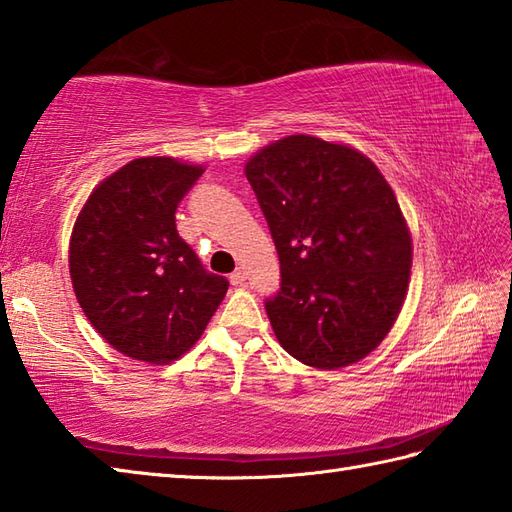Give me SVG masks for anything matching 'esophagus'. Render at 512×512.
I'll return each instance as SVG.
<instances>
[{"instance_id":"1","label":"esophagus","mask_w":512,"mask_h":512,"mask_svg":"<svg viewBox=\"0 0 512 512\" xmlns=\"http://www.w3.org/2000/svg\"><path fill=\"white\" fill-rule=\"evenodd\" d=\"M231 284H233V286H242V284H246V270L237 268L235 273L231 275Z\"/></svg>"}]
</instances>
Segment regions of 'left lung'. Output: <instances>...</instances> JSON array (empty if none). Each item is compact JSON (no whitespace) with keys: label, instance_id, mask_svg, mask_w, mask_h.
<instances>
[{"label":"left lung","instance_id":"1","mask_svg":"<svg viewBox=\"0 0 512 512\" xmlns=\"http://www.w3.org/2000/svg\"><path fill=\"white\" fill-rule=\"evenodd\" d=\"M279 255L266 314L297 361L339 369L374 352L398 319L411 235L394 191L361 151L288 136L246 162Z\"/></svg>","mask_w":512,"mask_h":512}]
</instances>
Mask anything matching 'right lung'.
Segmentation results:
<instances>
[{"label":"right lung","mask_w":512,"mask_h":512,"mask_svg":"<svg viewBox=\"0 0 512 512\" xmlns=\"http://www.w3.org/2000/svg\"><path fill=\"white\" fill-rule=\"evenodd\" d=\"M202 173L176 158H136L90 193L74 222L76 301L94 330L136 361H176L228 290L176 228L178 204Z\"/></svg>","instance_id":"right-lung-1"}]
</instances>
